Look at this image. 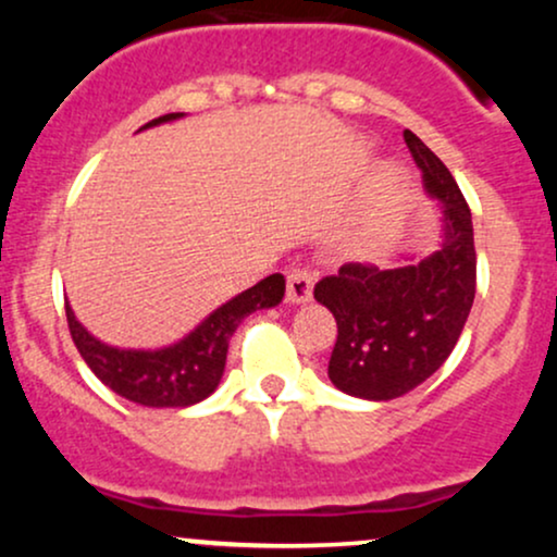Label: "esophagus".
<instances>
[{"instance_id":"34e87169","label":"esophagus","mask_w":557,"mask_h":557,"mask_svg":"<svg viewBox=\"0 0 557 557\" xmlns=\"http://www.w3.org/2000/svg\"><path fill=\"white\" fill-rule=\"evenodd\" d=\"M317 272L311 267L298 264L293 270H287V290L285 296L290 304H304V300L311 298V290H314Z\"/></svg>"}]
</instances>
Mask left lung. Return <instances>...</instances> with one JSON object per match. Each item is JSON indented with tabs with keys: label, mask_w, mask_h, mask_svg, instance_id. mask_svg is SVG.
<instances>
[{
	"label": "left lung",
	"mask_w": 557,
	"mask_h": 557,
	"mask_svg": "<svg viewBox=\"0 0 557 557\" xmlns=\"http://www.w3.org/2000/svg\"><path fill=\"white\" fill-rule=\"evenodd\" d=\"M403 138L426 190L443 203L437 251L395 270L348 261L314 285V298L337 322L332 385L367 400L400 398L437 372L461 337L476 293L469 203L424 140L411 131Z\"/></svg>",
	"instance_id": "8db88e82"
}]
</instances>
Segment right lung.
Segmentation results:
<instances>
[{
    "mask_svg": "<svg viewBox=\"0 0 557 557\" xmlns=\"http://www.w3.org/2000/svg\"><path fill=\"white\" fill-rule=\"evenodd\" d=\"M183 112H170L144 127L170 123ZM285 296L283 274H270L203 319L181 343L159 350H120L88 335L65 300L67 327L88 369L123 398L149 408H185L209 398L225 372L227 343L238 324L257 309H272Z\"/></svg>",
    "mask_w": 557,
    "mask_h": 557,
    "instance_id": "right-lung-1",
    "label": "right lung"
}]
</instances>
